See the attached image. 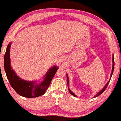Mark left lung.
I'll return each instance as SVG.
<instances>
[{
  "mask_svg": "<svg viewBox=\"0 0 121 121\" xmlns=\"http://www.w3.org/2000/svg\"><path fill=\"white\" fill-rule=\"evenodd\" d=\"M114 55H112V74H111V75H110V80H109V81L107 82V83L106 84V85H105V86L103 88V89H102V90H101V91H99V93H97V94L96 95H95L94 96V97H97V96H99V95H100L101 94H102L103 92L105 90V89H106L107 88V86H108V84H109V82H110V79H111V78H112V73H113V71H114ZM67 75V85H68V87L69 88V78H68V75H67V74H66ZM68 91H69V93H70V94H72V95H73L74 96H75V97H76L77 96H76L75 94H74L73 93V92L70 91V89H69V88H68Z\"/></svg>",
  "mask_w": 121,
  "mask_h": 121,
  "instance_id": "1",
  "label": "left lung"
}]
</instances>
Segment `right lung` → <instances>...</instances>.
<instances>
[{
    "instance_id": "add662e5",
    "label": "right lung",
    "mask_w": 121,
    "mask_h": 121,
    "mask_svg": "<svg viewBox=\"0 0 121 121\" xmlns=\"http://www.w3.org/2000/svg\"><path fill=\"white\" fill-rule=\"evenodd\" d=\"M11 45V43H9L4 56L5 71L11 86L19 95L23 97L33 98L43 95L50 85L52 80L58 69V67L53 66L49 69L41 83L22 80L18 76L11 67L9 57Z\"/></svg>"
}]
</instances>
